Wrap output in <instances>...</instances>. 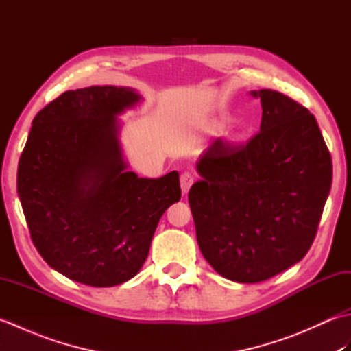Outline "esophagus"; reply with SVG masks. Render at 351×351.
Wrapping results in <instances>:
<instances>
[{"mask_svg":"<svg viewBox=\"0 0 351 351\" xmlns=\"http://www.w3.org/2000/svg\"><path fill=\"white\" fill-rule=\"evenodd\" d=\"M195 175L191 173V171H184V173L181 175V189L184 193H189L190 187L193 185V182H195Z\"/></svg>","mask_w":351,"mask_h":351,"instance_id":"obj_1","label":"esophagus"}]
</instances>
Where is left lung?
Wrapping results in <instances>:
<instances>
[{"mask_svg": "<svg viewBox=\"0 0 351 351\" xmlns=\"http://www.w3.org/2000/svg\"><path fill=\"white\" fill-rule=\"evenodd\" d=\"M245 143L215 138L189 202L200 252L223 278L263 282L311 249L332 185V156L314 114L271 88Z\"/></svg>", "mask_w": 351, "mask_h": 351, "instance_id": "8db88e82", "label": "left lung"}]
</instances>
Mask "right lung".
Returning <instances> with one entry per match:
<instances>
[{
    "instance_id": "right-lung-1",
    "label": "right lung",
    "mask_w": 351,
    "mask_h": 351,
    "mask_svg": "<svg viewBox=\"0 0 351 351\" xmlns=\"http://www.w3.org/2000/svg\"><path fill=\"white\" fill-rule=\"evenodd\" d=\"M130 88L62 93L33 119L18 166V195L40 256L66 278L114 287L138 273L161 215L181 199L180 173L126 171L117 117Z\"/></svg>"
}]
</instances>
